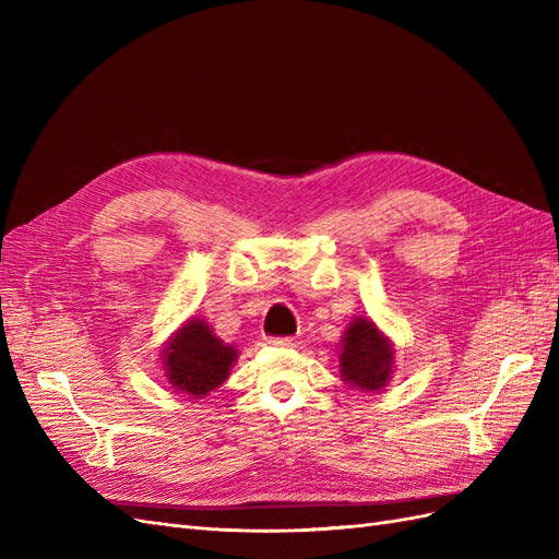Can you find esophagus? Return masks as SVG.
<instances>
[{
	"label": "esophagus",
	"mask_w": 559,
	"mask_h": 559,
	"mask_svg": "<svg viewBox=\"0 0 559 559\" xmlns=\"http://www.w3.org/2000/svg\"><path fill=\"white\" fill-rule=\"evenodd\" d=\"M267 343L275 345V347H296V337H289V335H284V337H270Z\"/></svg>",
	"instance_id": "34e87169"
}]
</instances>
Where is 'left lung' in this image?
Instances as JSON below:
<instances>
[{"mask_svg": "<svg viewBox=\"0 0 559 559\" xmlns=\"http://www.w3.org/2000/svg\"><path fill=\"white\" fill-rule=\"evenodd\" d=\"M337 359H341V376L347 384L359 386L364 392H378L392 378L394 347L373 321L357 317L343 335Z\"/></svg>", "mask_w": 559, "mask_h": 559, "instance_id": "1", "label": "left lung"}]
</instances>
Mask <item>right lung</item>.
<instances>
[{"instance_id": "1", "label": "right lung", "mask_w": 559, "mask_h": 559, "mask_svg": "<svg viewBox=\"0 0 559 559\" xmlns=\"http://www.w3.org/2000/svg\"><path fill=\"white\" fill-rule=\"evenodd\" d=\"M235 359L238 349L216 337L205 319L186 321L163 349L167 382L191 399H202L222 386Z\"/></svg>"}]
</instances>
